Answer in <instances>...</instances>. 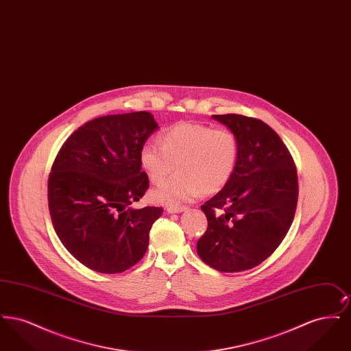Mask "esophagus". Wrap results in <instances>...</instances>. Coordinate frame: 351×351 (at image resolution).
<instances>
[{
    "mask_svg": "<svg viewBox=\"0 0 351 351\" xmlns=\"http://www.w3.org/2000/svg\"><path fill=\"white\" fill-rule=\"evenodd\" d=\"M188 208L186 206H168L167 212L168 213H182V212H185Z\"/></svg>",
    "mask_w": 351,
    "mask_h": 351,
    "instance_id": "34e87169",
    "label": "esophagus"
}]
</instances>
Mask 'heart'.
<instances>
[{"instance_id":"obj_1","label":"heart","mask_w":351,"mask_h":351,"mask_svg":"<svg viewBox=\"0 0 351 351\" xmlns=\"http://www.w3.org/2000/svg\"><path fill=\"white\" fill-rule=\"evenodd\" d=\"M158 143H146L139 152L151 183H163L175 166L179 172L152 192L159 204L176 205L195 200L201 192L217 193L233 176L238 142L228 129L180 122L159 134Z\"/></svg>"}]
</instances>
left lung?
Segmentation results:
<instances>
[{
  "label": "left lung",
  "mask_w": 351,
  "mask_h": 351,
  "mask_svg": "<svg viewBox=\"0 0 351 351\" xmlns=\"http://www.w3.org/2000/svg\"><path fill=\"white\" fill-rule=\"evenodd\" d=\"M235 135L233 176L201 210L208 229L197 242L204 263L239 272L261 265L288 233L298 205V173L280 136L241 114L212 116Z\"/></svg>",
  "instance_id": "left-lung-1"
}]
</instances>
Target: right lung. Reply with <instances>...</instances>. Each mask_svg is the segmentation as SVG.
<instances>
[{
	"mask_svg": "<svg viewBox=\"0 0 351 351\" xmlns=\"http://www.w3.org/2000/svg\"><path fill=\"white\" fill-rule=\"evenodd\" d=\"M159 125L149 112L86 122L59 151L49 178V208L59 239L84 266L118 274L138 263L163 209H134L149 188L139 152Z\"/></svg>",
	"mask_w": 351,
	"mask_h": 351,
	"instance_id": "1",
	"label": "right lung"
}]
</instances>
